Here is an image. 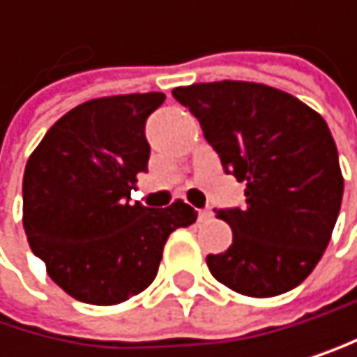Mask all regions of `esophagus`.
<instances>
[{"label": "esophagus", "mask_w": 357, "mask_h": 357, "mask_svg": "<svg viewBox=\"0 0 357 357\" xmlns=\"http://www.w3.org/2000/svg\"><path fill=\"white\" fill-rule=\"evenodd\" d=\"M212 218V210L210 208H203V210H199V220L203 222V220H210Z\"/></svg>", "instance_id": "esophagus-1"}]
</instances>
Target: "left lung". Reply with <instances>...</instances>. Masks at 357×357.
<instances>
[{
	"label": "left lung",
	"instance_id": "8db88e82",
	"mask_svg": "<svg viewBox=\"0 0 357 357\" xmlns=\"http://www.w3.org/2000/svg\"><path fill=\"white\" fill-rule=\"evenodd\" d=\"M222 169L244 182V210H218L233 242L208 255L212 276L236 294L272 298L298 287L332 238L342 173L326 119L282 89L250 81L175 87Z\"/></svg>",
	"mask_w": 357,
	"mask_h": 357
}]
</instances>
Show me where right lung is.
Wrapping results in <instances>:
<instances>
[{"label":"right lung","mask_w":357,"mask_h":357,"mask_svg":"<svg viewBox=\"0 0 357 357\" xmlns=\"http://www.w3.org/2000/svg\"><path fill=\"white\" fill-rule=\"evenodd\" d=\"M165 93H124L68 111L31 152L23 175V227L55 284L79 302L113 306L147 289L169 236L197 220L177 199L130 203L147 169L145 119Z\"/></svg>","instance_id":"1"}]
</instances>
